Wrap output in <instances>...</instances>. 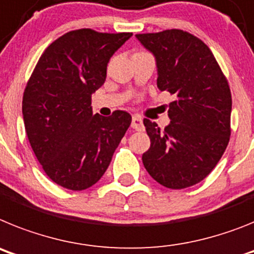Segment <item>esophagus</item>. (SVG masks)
<instances>
[{
  "label": "esophagus",
  "instance_id": "34e87169",
  "mask_svg": "<svg viewBox=\"0 0 254 254\" xmlns=\"http://www.w3.org/2000/svg\"><path fill=\"white\" fill-rule=\"evenodd\" d=\"M131 127L136 131H142L144 130V125H143V120L139 118V116H133L131 119Z\"/></svg>",
  "mask_w": 254,
  "mask_h": 254
}]
</instances>
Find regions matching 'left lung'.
<instances>
[{"mask_svg": "<svg viewBox=\"0 0 254 254\" xmlns=\"http://www.w3.org/2000/svg\"><path fill=\"white\" fill-rule=\"evenodd\" d=\"M157 65V87L175 96L170 124L143 120L151 147L142 156L149 175L170 189H184L208 175L230 139L231 93L207 45L180 29L136 34Z\"/></svg>", "mask_w": 254, "mask_h": 254, "instance_id": "8db88e82", "label": "left lung"}]
</instances>
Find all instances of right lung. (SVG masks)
<instances>
[{
    "mask_svg": "<svg viewBox=\"0 0 254 254\" xmlns=\"http://www.w3.org/2000/svg\"><path fill=\"white\" fill-rule=\"evenodd\" d=\"M133 33L78 29L39 57L23 96L25 131L52 182L84 190L102 178L131 123L127 112L93 115L92 93L106 80L112 55Z\"/></svg>",
    "mask_w": 254,
    "mask_h": 254,
    "instance_id": "1",
    "label": "right lung"
}]
</instances>
